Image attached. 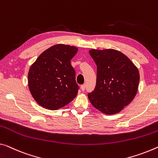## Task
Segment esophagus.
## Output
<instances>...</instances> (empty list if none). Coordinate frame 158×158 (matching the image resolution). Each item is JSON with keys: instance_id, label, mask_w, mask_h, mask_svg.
Masks as SVG:
<instances>
[{"instance_id": "1", "label": "esophagus", "mask_w": 158, "mask_h": 158, "mask_svg": "<svg viewBox=\"0 0 158 158\" xmlns=\"http://www.w3.org/2000/svg\"><path fill=\"white\" fill-rule=\"evenodd\" d=\"M81 90L82 91H84L85 89V84L82 85L81 86Z\"/></svg>"}]
</instances>
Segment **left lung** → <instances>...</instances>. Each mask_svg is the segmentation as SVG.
<instances>
[{
    "label": "left lung",
    "mask_w": 158,
    "mask_h": 158,
    "mask_svg": "<svg viewBox=\"0 0 158 158\" xmlns=\"http://www.w3.org/2000/svg\"><path fill=\"white\" fill-rule=\"evenodd\" d=\"M97 65L96 86L88 93L91 104L106 114L119 112L137 93L139 72L131 60L114 49L89 50Z\"/></svg>",
    "instance_id": "1"
}]
</instances>
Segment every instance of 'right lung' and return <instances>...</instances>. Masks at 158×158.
<instances>
[{"label":"right lung","mask_w":158,"mask_h":158,"mask_svg":"<svg viewBox=\"0 0 158 158\" xmlns=\"http://www.w3.org/2000/svg\"><path fill=\"white\" fill-rule=\"evenodd\" d=\"M77 48L52 46L40 55L28 73V85L35 101L48 110H56L76 98L79 89L71 60Z\"/></svg>","instance_id":"obj_1"}]
</instances>
